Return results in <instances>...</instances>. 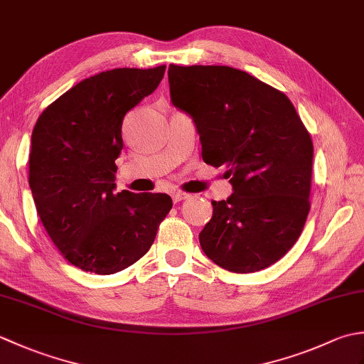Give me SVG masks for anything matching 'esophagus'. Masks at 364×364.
<instances>
[{"mask_svg":"<svg viewBox=\"0 0 364 364\" xmlns=\"http://www.w3.org/2000/svg\"><path fill=\"white\" fill-rule=\"evenodd\" d=\"M191 196L189 194H184V192H173L172 194V198L173 202L178 203V202H183V200H188Z\"/></svg>","mask_w":364,"mask_h":364,"instance_id":"34e87169","label":"esophagus"}]
</instances>
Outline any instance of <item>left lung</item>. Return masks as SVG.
I'll return each mask as SVG.
<instances>
[{
	"mask_svg": "<svg viewBox=\"0 0 364 364\" xmlns=\"http://www.w3.org/2000/svg\"><path fill=\"white\" fill-rule=\"evenodd\" d=\"M170 102L196 123L206 164L233 194L213 202L198 235L215 264L266 269L296 244L310 213L313 142L283 92L227 65H168Z\"/></svg>",
	"mask_w": 364,
	"mask_h": 364,
	"instance_id": "left-lung-1",
	"label": "left lung"
}]
</instances>
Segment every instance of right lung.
Wrapping results in <instances>:
<instances>
[{
    "mask_svg": "<svg viewBox=\"0 0 364 364\" xmlns=\"http://www.w3.org/2000/svg\"><path fill=\"white\" fill-rule=\"evenodd\" d=\"M166 65L112 68L82 80L41 114L31 136L29 188L64 258L109 275L149 252L172 210L167 194H115L128 111L153 94Z\"/></svg>",
    "mask_w": 364,
    "mask_h": 364,
    "instance_id": "1",
    "label": "right lung"
}]
</instances>
